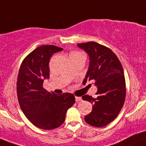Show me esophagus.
Listing matches in <instances>:
<instances>
[{"mask_svg": "<svg viewBox=\"0 0 146 146\" xmlns=\"http://www.w3.org/2000/svg\"><path fill=\"white\" fill-rule=\"evenodd\" d=\"M75 100H76V102H80V101H82V98H80V97H76Z\"/></svg>", "mask_w": 146, "mask_h": 146, "instance_id": "obj_1", "label": "esophagus"}]
</instances>
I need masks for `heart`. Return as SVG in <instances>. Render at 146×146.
<instances>
[{"mask_svg":"<svg viewBox=\"0 0 146 146\" xmlns=\"http://www.w3.org/2000/svg\"><path fill=\"white\" fill-rule=\"evenodd\" d=\"M81 54V53H80V52H77V51H75V52H72V54H71L70 55H74V54Z\"/></svg>","mask_w":146,"mask_h":146,"instance_id":"b5f03b06","label":"heart"}]
</instances>
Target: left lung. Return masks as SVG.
<instances>
[{"mask_svg": "<svg viewBox=\"0 0 146 146\" xmlns=\"http://www.w3.org/2000/svg\"><path fill=\"white\" fill-rule=\"evenodd\" d=\"M77 46L88 54V70L83 83L95 82L97 98L84 95L91 102L92 110L84 117L89 125L100 127L114 120L121 110L125 99V80L123 66L113 51L94 41L78 44Z\"/></svg>", "mask_w": 146, "mask_h": 146, "instance_id": "1", "label": "left lung"}]
</instances>
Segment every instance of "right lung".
<instances>
[{
    "label": "right lung",
    "instance_id": "obj_1",
    "mask_svg": "<svg viewBox=\"0 0 146 146\" xmlns=\"http://www.w3.org/2000/svg\"><path fill=\"white\" fill-rule=\"evenodd\" d=\"M62 50L54 45L41 46L25 58L19 69L17 81L19 105L28 120L44 130L62 125L68 109L75 102V98L71 93L56 95L43 88L44 80L49 79L50 58Z\"/></svg>",
    "mask_w": 146,
    "mask_h": 146
}]
</instances>
